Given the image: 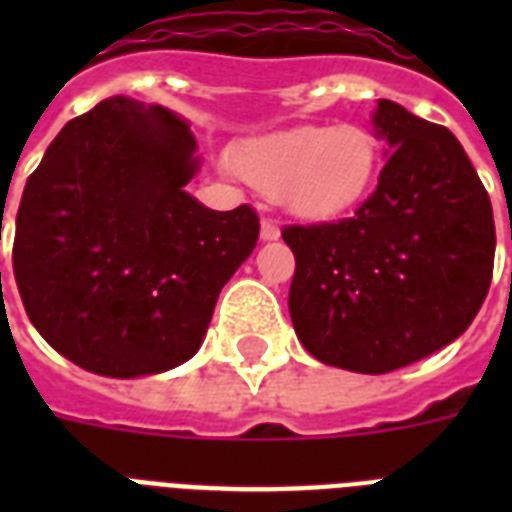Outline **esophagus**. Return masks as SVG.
Wrapping results in <instances>:
<instances>
[{
    "label": "esophagus",
    "mask_w": 512,
    "mask_h": 512,
    "mask_svg": "<svg viewBox=\"0 0 512 512\" xmlns=\"http://www.w3.org/2000/svg\"><path fill=\"white\" fill-rule=\"evenodd\" d=\"M260 236H263V241H276L281 236L279 225H276V220H271V217H263V223H260Z\"/></svg>",
    "instance_id": "1"
}]
</instances>
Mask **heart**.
Listing matches in <instances>:
<instances>
[{
    "mask_svg": "<svg viewBox=\"0 0 512 512\" xmlns=\"http://www.w3.org/2000/svg\"><path fill=\"white\" fill-rule=\"evenodd\" d=\"M233 164L303 220H335L361 207L380 177V140L364 124H305L241 143Z\"/></svg>",
    "mask_w": 512,
    "mask_h": 512,
    "instance_id": "heart-1",
    "label": "heart"
}]
</instances>
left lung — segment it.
Here are the masks:
<instances>
[{"label": "left lung", "instance_id": "left-lung-1", "mask_svg": "<svg viewBox=\"0 0 512 512\" xmlns=\"http://www.w3.org/2000/svg\"><path fill=\"white\" fill-rule=\"evenodd\" d=\"M388 140L377 188L353 217L284 225L295 252L289 316L305 350L348 372L385 374L465 332L494 271L492 201L460 140L380 100Z\"/></svg>", "mask_w": 512, "mask_h": 512}]
</instances>
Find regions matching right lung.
Segmentation results:
<instances>
[{
  "instance_id": "1",
  "label": "right lung",
  "mask_w": 512,
  "mask_h": 512,
  "mask_svg": "<svg viewBox=\"0 0 512 512\" xmlns=\"http://www.w3.org/2000/svg\"><path fill=\"white\" fill-rule=\"evenodd\" d=\"M193 154L180 116L108 98L71 119L28 177L12 241L20 300L87 372L127 380L188 361L255 249L249 204L215 212L183 191Z\"/></svg>"
}]
</instances>
